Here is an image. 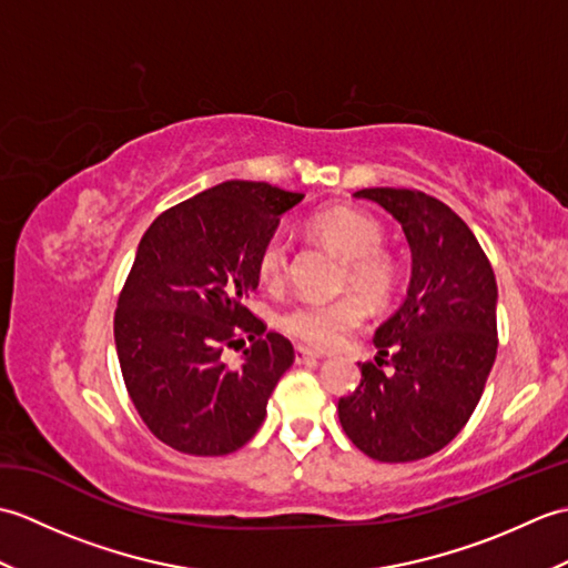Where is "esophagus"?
Instances as JSON below:
<instances>
[{
    "mask_svg": "<svg viewBox=\"0 0 568 568\" xmlns=\"http://www.w3.org/2000/svg\"><path fill=\"white\" fill-rule=\"evenodd\" d=\"M295 361H297V364H320L322 356L307 352V348H303V346H297L295 348Z\"/></svg>",
    "mask_w": 568,
    "mask_h": 568,
    "instance_id": "1",
    "label": "esophagus"
}]
</instances>
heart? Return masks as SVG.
Listing matches in <instances>:
<instances>
[{"label":"heart","instance_id":"obj_1","mask_svg":"<svg viewBox=\"0 0 568 568\" xmlns=\"http://www.w3.org/2000/svg\"><path fill=\"white\" fill-rule=\"evenodd\" d=\"M307 232L346 261L342 275L344 291L352 287L371 305L388 303L397 283V271L388 253L381 251L383 226L373 216L352 207H327L310 216ZM287 268H291V244L285 236L273 234L265 239L258 253L261 281L268 285L283 283ZM364 317V303L346 295L334 303H297L287 307L277 317V327L305 346L334 348Z\"/></svg>","mask_w":568,"mask_h":568}]
</instances>
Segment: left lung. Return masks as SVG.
<instances>
[{"label": "left lung", "instance_id": "left-lung-1", "mask_svg": "<svg viewBox=\"0 0 568 568\" xmlns=\"http://www.w3.org/2000/svg\"><path fill=\"white\" fill-rule=\"evenodd\" d=\"M400 222L413 253L407 297L373 336L376 364L339 400V422L356 449L385 464L444 449L484 395L498 352V285L466 222L419 190L354 192ZM392 354L393 374L384 356Z\"/></svg>", "mask_w": 568, "mask_h": 568}]
</instances>
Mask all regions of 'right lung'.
Wrapping results in <instances>:
<instances>
[{"instance_id": "1", "label": "right lung", "mask_w": 568, "mask_h": 568, "mask_svg": "<svg viewBox=\"0 0 568 568\" xmlns=\"http://www.w3.org/2000/svg\"><path fill=\"white\" fill-rule=\"evenodd\" d=\"M305 195L229 180L165 210L143 234L114 312L119 366L141 419L192 456L241 449L293 366V344L265 332L244 300L258 287V253ZM252 346L226 367L224 345Z\"/></svg>"}]
</instances>
